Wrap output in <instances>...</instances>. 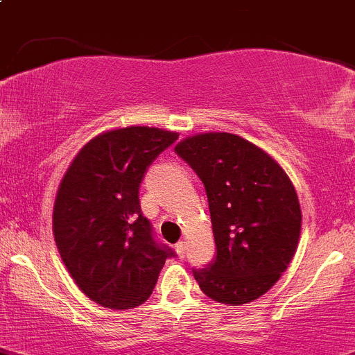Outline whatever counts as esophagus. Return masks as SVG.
Masks as SVG:
<instances>
[{"instance_id": "34e87169", "label": "esophagus", "mask_w": 355, "mask_h": 355, "mask_svg": "<svg viewBox=\"0 0 355 355\" xmlns=\"http://www.w3.org/2000/svg\"><path fill=\"white\" fill-rule=\"evenodd\" d=\"M174 250H176V253H178L181 258L186 257V244L182 243V241H179L176 246H174Z\"/></svg>"}]
</instances>
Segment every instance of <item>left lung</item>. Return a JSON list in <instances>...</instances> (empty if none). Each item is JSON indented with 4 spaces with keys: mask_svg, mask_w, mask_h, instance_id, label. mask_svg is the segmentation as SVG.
Masks as SVG:
<instances>
[{
    "mask_svg": "<svg viewBox=\"0 0 355 355\" xmlns=\"http://www.w3.org/2000/svg\"><path fill=\"white\" fill-rule=\"evenodd\" d=\"M174 152L202 179L217 254L193 268L205 294L239 306L275 286L297 250L301 205L286 171L231 133H200Z\"/></svg>",
    "mask_w": 355,
    "mask_h": 355,
    "instance_id": "1",
    "label": "left lung"
}]
</instances>
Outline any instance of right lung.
I'll use <instances>...</instances> for the list:
<instances>
[{
  "mask_svg": "<svg viewBox=\"0 0 355 355\" xmlns=\"http://www.w3.org/2000/svg\"><path fill=\"white\" fill-rule=\"evenodd\" d=\"M178 137L148 126L105 131L76 153L61 179L54 241L80 291L104 308L144 304L166 259L176 257L153 237L138 189L148 166Z\"/></svg>",
  "mask_w": 355,
  "mask_h": 355,
  "instance_id": "obj_1",
  "label": "right lung"
}]
</instances>
